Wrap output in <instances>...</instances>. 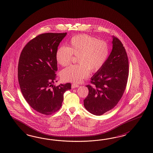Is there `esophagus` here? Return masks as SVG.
<instances>
[{"label": "esophagus", "mask_w": 153, "mask_h": 153, "mask_svg": "<svg viewBox=\"0 0 153 153\" xmlns=\"http://www.w3.org/2000/svg\"><path fill=\"white\" fill-rule=\"evenodd\" d=\"M79 85L77 83H72V88H79Z\"/></svg>", "instance_id": "34e87169"}]
</instances>
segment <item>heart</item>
<instances>
[{
    "label": "heart",
    "instance_id": "obj_1",
    "mask_svg": "<svg viewBox=\"0 0 153 153\" xmlns=\"http://www.w3.org/2000/svg\"><path fill=\"white\" fill-rule=\"evenodd\" d=\"M110 53L107 42L86 34L73 36L68 47L60 46L56 49V60L62 66L70 64L73 56H77L76 65H71L62 70V78L65 81L79 82L91 72L100 70L105 63Z\"/></svg>",
    "mask_w": 153,
    "mask_h": 153
}]
</instances>
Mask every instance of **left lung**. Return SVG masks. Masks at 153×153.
<instances>
[{
	"mask_svg": "<svg viewBox=\"0 0 153 153\" xmlns=\"http://www.w3.org/2000/svg\"><path fill=\"white\" fill-rule=\"evenodd\" d=\"M113 49L105 63L86 85L88 94L83 100L87 111L101 116L114 108L120 100L127 83L129 65L125 47L113 36Z\"/></svg>",
	"mask_w": 153,
	"mask_h": 153,
	"instance_id": "obj_1",
	"label": "left lung"
}]
</instances>
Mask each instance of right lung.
<instances>
[{
	"instance_id": "right-lung-1",
	"label": "right lung",
	"mask_w": 153,
	"mask_h": 153,
	"mask_svg": "<svg viewBox=\"0 0 153 153\" xmlns=\"http://www.w3.org/2000/svg\"><path fill=\"white\" fill-rule=\"evenodd\" d=\"M66 35H39L25 45L19 56L18 79L23 97L35 111L45 115L60 109L64 93L71 88L70 83L53 85L58 70L56 51Z\"/></svg>"
}]
</instances>
